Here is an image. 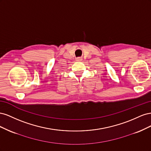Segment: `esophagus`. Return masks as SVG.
Instances as JSON below:
<instances>
[{"label": "esophagus", "instance_id": "34e87169", "mask_svg": "<svg viewBox=\"0 0 151 151\" xmlns=\"http://www.w3.org/2000/svg\"><path fill=\"white\" fill-rule=\"evenodd\" d=\"M81 60H83V58H82V57H77V58H76V61L79 62V61H81Z\"/></svg>", "mask_w": 151, "mask_h": 151}]
</instances>
